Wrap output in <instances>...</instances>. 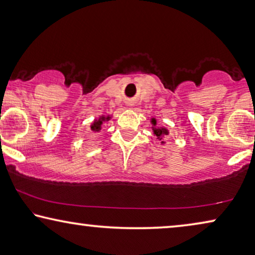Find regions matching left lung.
I'll return each instance as SVG.
<instances>
[{"mask_svg":"<svg viewBox=\"0 0 255 255\" xmlns=\"http://www.w3.org/2000/svg\"><path fill=\"white\" fill-rule=\"evenodd\" d=\"M151 123H152V125H153V127H152V130H153V134L157 136L158 139H161L162 136L168 135V130H167L166 128H164V127L155 128V125H157V120L153 119V118L151 119ZM161 143H164V142H161Z\"/></svg>","mask_w":255,"mask_h":255,"instance_id":"obj_1","label":"left lung"}]
</instances>
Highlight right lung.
<instances>
[{
    "instance_id": "1",
    "label": "right lung",
    "mask_w": 255,
    "mask_h": 255,
    "mask_svg": "<svg viewBox=\"0 0 255 255\" xmlns=\"http://www.w3.org/2000/svg\"><path fill=\"white\" fill-rule=\"evenodd\" d=\"M110 119H111V117L108 116V117H104L102 116L100 119L95 120L93 124H91L90 126V129L93 130L94 132H100L101 129H102V125H103V123H105V121H109Z\"/></svg>"
}]
</instances>
